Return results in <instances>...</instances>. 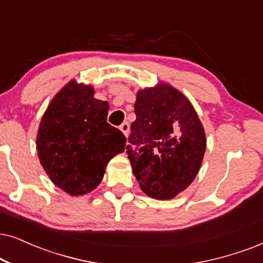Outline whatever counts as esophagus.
I'll use <instances>...</instances> for the list:
<instances>
[{
    "mask_svg": "<svg viewBox=\"0 0 263 263\" xmlns=\"http://www.w3.org/2000/svg\"><path fill=\"white\" fill-rule=\"evenodd\" d=\"M120 129H121L122 134H124L126 137H127L128 132H129V125L127 124V122H122V124L120 125Z\"/></svg>",
    "mask_w": 263,
    "mask_h": 263,
    "instance_id": "esophagus-1",
    "label": "esophagus"
}]
</instances>
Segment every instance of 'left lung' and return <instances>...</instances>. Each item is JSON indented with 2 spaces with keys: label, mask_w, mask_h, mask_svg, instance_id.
<instances>
[{
  "label": "left lung",
  "mask_w": 263,
  "mask_h": 263,
  "mask_svg": "<svg viewBox=\"0 0 263 263\" xmlns=\"http://www.w3.org/2000/svg\"><path fill=\"white\" fill-rule=\"evenodd\" d=\"M126 147L132 172L148 197L170 200L197 177L205 129L191 101L170 84L139 89Z\"/></svg>",
  "instance_id": "left-lung-1"
}]
</instances>
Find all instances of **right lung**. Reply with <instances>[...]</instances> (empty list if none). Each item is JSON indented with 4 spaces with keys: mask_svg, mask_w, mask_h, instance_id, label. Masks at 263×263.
Wrapping results in <instances>:
<instances>
[{
    "mask_svg": "<svg viewBox=\"0 0 263 263\" xmlns=\"http://www.w3.org/2000/svg\"><path fill=\"white\" fill-rule=\"evenodd\" d=\"M109 103L75 79L59 91L40 122L36 151L43 170L72 197L98 187L108 162L125 151L126 137L107 122Z\"/></svg>",
    "mask_w": 263,
    "mask_h": 263,
    "instance_id": "add662e5",
    "label": "right lung"
}]
</instances>
